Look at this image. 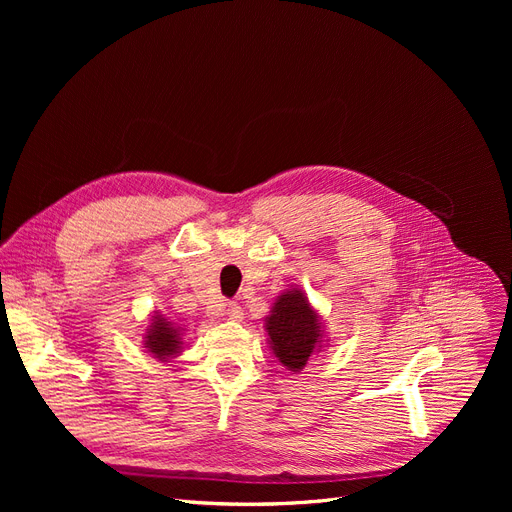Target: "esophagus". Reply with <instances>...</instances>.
Here are the masks:
<instances>
[{
  "instance_id": "obj_1",
  "label": "esophagus",
  "mask_w": 512,
  "mask_h": 512,
  "mask_svg": "<svg viewBox=\"0 0 512 512\" xmlns=\"http://www.w3.org/2000/svg\"><path fill=\"white\" fill-rule=\"evenodd\" d=\"M226 315H228V319H232V321H240L242 319V307L238 305V303H228L226 305Z\"/></svg>"
}]
</instances>
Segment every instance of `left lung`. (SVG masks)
<instances>
[{"mask_svg": "<svg viewBox=\"0 0 512 512\" xmlns=\"http://www.w3.org/2000/svg\"><path fill=\"white\" fill-rule=\"evenodd\" d=\"M265 330L276 359L288 369L299 373L307 361L321 351L324 326L321 317L309 305L301 288H290L276 299L272 313L265 317Z\"/></svg>", "mask_w": 512, "mask_h": 512, "instance_id": "8db88e82", "label": "left lung"}]
</instances>
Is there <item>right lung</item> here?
I'll return each instance as SVG.
<instances>
[{"label":"right lung","instance_id":"add662e5","mask_svg":"<svg viewBox=\"0 0 512 512\" xmlns=\"http://www.w3.org/2000/svg\"><path fill=\"white\" fill-rule=\"evenodd\" d=\"M182 332L184 330L176 326L174 321L161 313H155L143 340L147 353H151L159 361L174 359L182 348Z\"/></svg>","mask_w":512,"mask_h":512}]
</instances>
